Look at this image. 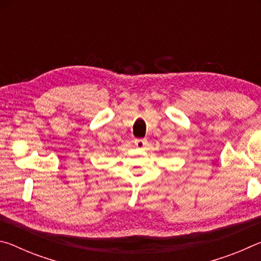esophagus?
Returning <instances> with one entry per match:
<instances>
[{
    "mask_svg": "<svg viewBox=\"0 0 261 261\" xmlns=\"http://www.w3.org/2000/svg\"><path fill=\"white\" fill-rule=\"evenodd\" d=\"M147 140L146 139H135V145L138 148H144L146 146Z\"/></svg>",
    "mask_w": 261,
    "mask_h": 261,
    "instance_id": "1",
    "label": "esophagus"
}]
</instances>
